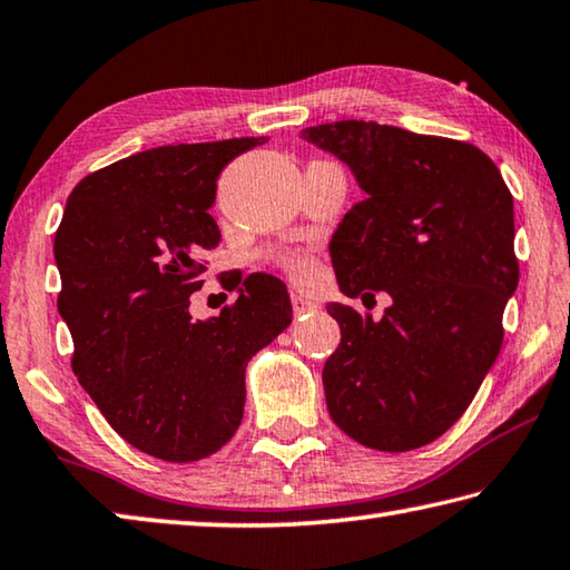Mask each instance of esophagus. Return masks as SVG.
I'll return each instance as SVG.
<instances>
[{
    "label": "esophagus",
    "mask_w": 570,
    "mask_h": 570,
    "mask_svg": "<svg viewBox=\"0 0 570 570\" xmlns=\"http://www.w3.org/2000/svg\"><path fill=\"white\" fill-rule=\"evenodd\" d=\"M292 306H294V314L296 316H308L316 312V302H312V298L304 296L302 292H292Z\"/></svg>",
    "instance_id": "34e87169"
}]
</instances>
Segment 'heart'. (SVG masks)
Listing matches in <instances>:
<instances>
[{
    "instance_id": "1",
    "label": "heart",
    "mask_w": 570,
    "mask_h": 570,
    "mask_svg": "<svg viewBox=\"0 0 570 570\" xmlns=\"http://www.w3.org/2000/svg\"><path fill=\"white\" fill-rule=\"evenodd\" d=\"M278 262H282V266L296 278V282H308V278H314L316 274V264L308 254H282Z\"/></svg>"
}]
</instances>
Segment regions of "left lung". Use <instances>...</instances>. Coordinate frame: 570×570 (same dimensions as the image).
I'll return each mask as SVG.
<instances>
[{"mask_svg":"<svg viewBox=\"0 0 570 570\" xmlns=\"http://www.w3.org/2000/svg\"><path fill=\"white\" fill-rule=\"evenodd\" d=\"M302 139L344 161L366 194L328 244L341 294L391 296L379 321L326 306L341 326L321 374L331 419L368 449L426 446L463 416L501 351L519 286L513 196L465 141L356 119Z\"/></svg>","mask_w":570,"mask_h":570,"instance_id":"left-lung-1","label":"left lung"}]
</instances>
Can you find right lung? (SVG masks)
<instances>
[{
    "instance_id": "1",
    "label": "right lung",
    "mask_w": 570,
    "mask_h": 570,
    "mask_svg": "<svg viewBox=\"0 0 570 570\" xmlns=\"http://www.w3.org/2000/svg\"><path fill=\"white\" fill-rule=\"evenodd\" d=\"M266 137L157 147L81 179L55 236L71 368L109 426L154 459L212 456L239 429L246 364L292 324L286 286L242 276L219 316L191 318L216 179Z\"/></svg>"
}]
</instances>
